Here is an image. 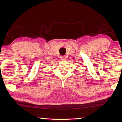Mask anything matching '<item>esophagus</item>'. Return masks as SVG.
Instances as JSON below:
<instances>
[{
  "label": "esophagus",
  "mask_w": 122,
  "mask_h": 122,
  "mask_svg": "<svg viewBox=\"0 0 122 122\" xmlns=\"http://www.w3.org/2000/svg\"><path fill=\"white\" fill-rule=\"evenodd\" d=\"M60 58H61V60H65V59H66L65 56H61L60 57Z\"/></svg>",
  "instance_id": "34e87169"
}]
</instances>
